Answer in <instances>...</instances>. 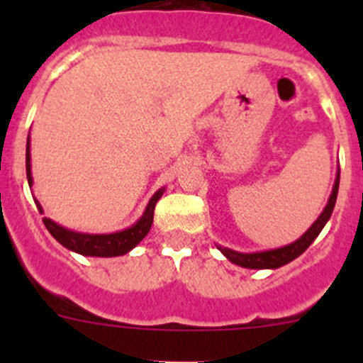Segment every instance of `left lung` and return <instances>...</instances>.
Returning a JSON list of instances; mask_svg holds the SVG:
<instances>
[{"instance_id":"left-lung-1","label":"left lung","mask_w":363,"mask_h":363,"mask_svg":"<svg viewBox=\"0 0 363 363\" xmlns=\"http://www.w3.org/2000/svg\"><path fill=\"white\" fill-rule=\"evenodd\" d=\"M339 177H340V170H337V175H335L332 195L330 199H328L327 205H325L323 212L318 216V219L309 226V230H307L302 237H298L295 242L288 244V246H283V247H277V250L258 251V252H240V251H233L230 250V247H223V246H218V250L221 251L230 262L235 263V265L239 267H244V269H279V267L294 262L295 258H298V256L314 242V239L320 235L323 226L327 225V221L330 219L332 211H334L335 207V200H337Z\"/></svg>"}]
</instances>
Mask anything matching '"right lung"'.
I'll return each instance as SVG.
<instances>
[{"mask_svg": "<svg viewBox=\"0 0 363 363\" xmlns=\"http://www.w3.org/2000/svg\"><path fill=\"white\" fill-rule=\"evenodd\" d=\"M26 175H28V184L29 188L33 186V175H31V142H29L28 135V144H26ZM164 188L158 189V191L152 195V199L149 200L147 207H145L144 214L140 216L137 223L130 226V228H124L121 232L113 233H82V232H73V230L65 228V226L57 225L56 221L49 218H43V225L49 230L50 235L65 246L67 250L79 252L82 256H98V258H111V256H123L126 252H130L144 239L149 233L152 225V218H155V207L156 202L163 195ZM36 207L40 212H43L42 205L38 200L35 199Z\"/></svg>", "mask_w": 363, "mask_h": 363, "instance_id": "1", "label": "right lung"}]
</instances>
